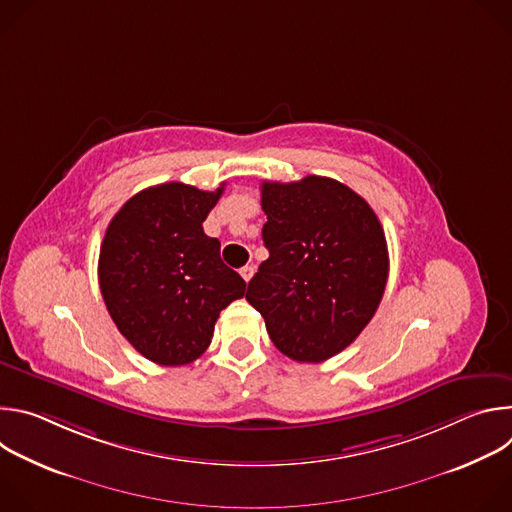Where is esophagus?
Returning a JSON list of instances; mask_svg holds the SVG:
<instances>
[{
  "mask_svg": "<svg viewBox=\"0 0 512 512\" xmlns=\"http://www.w3.org/2000/svg\"><path fill=\"white\" fill-rule=\"evenodd\" d=\"M253 273H255V267H253V265H245V267L241 269V277H243L245 281H249V279L253 277Z\"/></svg>",
  "mask_w": 512,
  "mask_h": 512,
  "instance_id": "34e87169",
  "label": "esophagus"
}]
</instances>
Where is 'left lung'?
I'll use <instances>...</instances> for the list:
<instances>
[{
    "mask_svg": "<svg viewBox=\"0 0 512 512\" xmlns=\"http://www.w3.org/2000/svg\"><path fill=\"white\" fill-rule=\"evenodd\" d=\"M267 261L247 302L271 342L298 362H324L350 346L385 294L389 253L375 210L338 180L263 182Z\"/></svg>",
    "mask_w": 512,
    "mask_h": 512,
    "instance_id": "8db88e82",
    "label": "left lung"
}]
</instances>
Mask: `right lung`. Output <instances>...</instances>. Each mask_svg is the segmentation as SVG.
<instances>
[{"label":"right lung","instance_id":"right-lung-1","mask_svg":"<svg viewBox=\"0 0 512 512\" xmlns=\"http://www.w3.org/2000/svg\"><path fill=\"white\" fill-rule=\"evenodd\" d=\"M225 192L182 182L131 196L107 227L99 255L105 306L127 342L162 367L196 360L214 324L245 296V279L221 259L202 223Z\"/></svg>","mask_w":512,"mask_h":512}]
</instances>
